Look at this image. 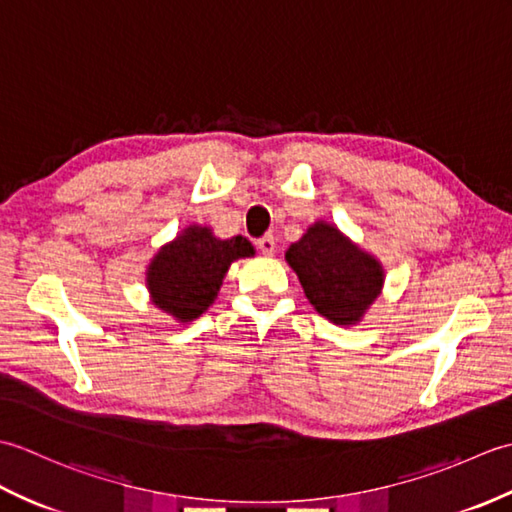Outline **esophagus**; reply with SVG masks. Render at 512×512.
I'll use <instances>...</instances> for the list:
<instances>
[{
    "instance_id": "obj_1",
    "label": "esophagus",
    "mask_w": 512,
    "mask_h": 512,
    "mask_svg": "<svg viewBox=\"0 0 512 512\" xmlns=\"http://www.w3.org/2000/svg\"><path fill=\"white\" fill-rule=\"evenodd\" d=\"M257 248H259V253L262 255H275V248H277V244H275V237L273 235H264V237H259L257 239Z\"/></svg>"
}]
</instances>
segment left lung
<instances>
[{"instance_id":"obj_1","label":"left lung","mask_w":512,"mask_h":512,"mask_svg":"<svg viewBox=\"0 0 512 512\" xmlns=\"http://www.w3.org/2000/svg\"><path fill=\"white\" fill-rule=\"evenodd\" d=\"M303 292L319 314L332 323L352 325L383 288V268L334 226L317 222L286 250Z\"/></svg>"}]
</instances>
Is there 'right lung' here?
I'll return each instance as SVG.
<instances>
[{"mask_svg":"<svg viewBox=\"0 0 512 512\" xmlns=\"http://www.w3.org/2000/svg\"><path fill=\"white\" fill-rule=\"evenodd\" d=\"M246 237L217 239L209 228L189 226L162 246L147 270L151 299L178 321H193L211 306L235 259L253 255Z\"/></svg>","mask_w":512,"mask_h":512,"instance_id":"add662e5","label":"right lung"}]
</instances>
